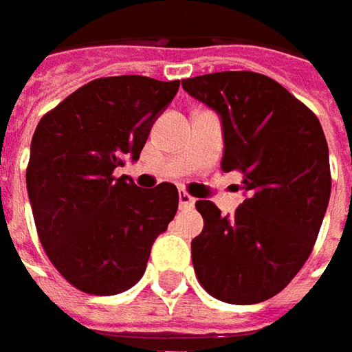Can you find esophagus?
I'll return each instance as SVG.
<instances>
[{"label":"esophagus","mask_w":352,"mask_h":352,"mask_svg":"<svg viewBox=\"0 0 352 352\" xmlns=\"http://www.w3.org/2000/svg\"><path fill=\"white\" fill-rule=\"evenodd\" d=\"M178 199H180V208H192V206L196 204V199L190 196L188 192H184V190H180V194H178Z\"/></svg>","instance_id":"esophagus-1"}]
</instances>
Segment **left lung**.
<instances>
[{
	"label": "left lung",
	"mask_w": 352,
	"mask_h": 352,
	"mask_svg": "<svg viewBox=\"0 0 352 352\" xmlns=\"http://www.w3.org/2000/svg\"><path fill=\"white\" fill-rule=\"evenodd\" d=\"M182 88L223 123L221 170H239L249 197L233 215L196 201L204 231L192 263L213 298L258 304L282 292L316 245L331 196L329 148L316 113L276 80L256 72H213Z\"/></svg>",
	"instance_id": "left-lung-1"
}]
</instances>
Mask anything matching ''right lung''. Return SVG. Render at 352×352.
Returning a JSON list of instances; mask_svg holds the SVG:
<instances>
[{
    "mask_svg": "<svg viewBox=\"0 0 352 352\" xmlns=\"http://www.w3.org/2000/svg\"><path fill=\"white\" fill-rule=\"evenodd\" d=\"M180 88L146 76L98 78L38 121L27 192L41 245L74 288L113 296L144 274L151 247L178 210V190L117 176L137 160Z\"/></svg>",
    "mask_w": 352,
    "mask_h": 352,
    "instance_id": "add662e5",
    "label": "right lung"
}]
</instances>
